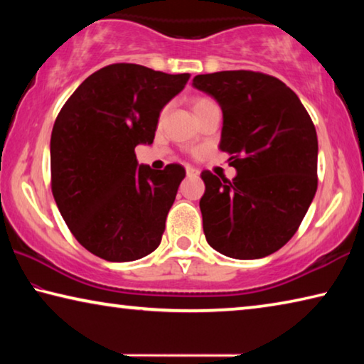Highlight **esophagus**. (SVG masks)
I'll use <instances>...</instances> for the list:
<instances>
[{
	"label": "esophagus",
	"mask_w": 364,
	"mask_h": 364,
	"mask_svg": "<svg viewBox=\"0 0 364 364\" xmlns=\"http://www.w3.org/2000/svg\"><path fill=\"white\" fill-rule=\"evenodd\" d=\"M186 175L191 178V176H199V170H196L193 167H186Z\"/></svg>",
	"instance_id": "esophagus-1"
}]
</instances>
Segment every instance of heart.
I'll use <instances>...</instances> for the list:
<instances>
[{"label":"heart","instance_id":"1","mask_svg":"<svg viewBox=\"0 0 364 364\" xmlns=\"http://www.w3.org/2000/svg\"><path fill=\"white\" fill-rule=\"evenodd\" d=\"M210 104H215V102L212 100H208V97H204V96H197V97H193V100H191V106H193L194 114L200 112L202 109L210 106Z\"/></svg>","mask_w":364,"mask_h":364}]
</instances>
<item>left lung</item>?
Returning a JSON list of instances; mask_svg holds the SVG:
<instances>
[{"mask_svg":"<svg viewBox=\"0 0 364 364\" xmlns=\"http://www.w3.org/2000/svg\"><path fill=\"white\" fill-rule=\"evenodd\" d=\"M193 86L220 104V149L231 154L237 171L232 181L202 171L207 242L237 260L271 255L299 230L315 197V125L299 96L267 73H205L196 75Z\"/></svg>","mask_w":364,"mask_h":364,"instance_id":"1","label":"left lung"}]
</instances>
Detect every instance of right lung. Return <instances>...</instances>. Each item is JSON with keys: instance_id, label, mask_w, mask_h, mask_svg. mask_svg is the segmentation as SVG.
Listing matches in <instances>:
<instances>
[{"instance_id": "right-lung-1", "label": "right lung", "mask_w": 364, "mask_h": 364, "mask_svg": "<svg viewBox=\"0 0 364 364\" xmlns=\"http://www.w3.org/2000/svg\"><path fill=\"white\" fill-rule=\"evenodd\" d=\"M189 73L112 64L95 72L60 109L51 133V189L60 215L86 250L133 262L159 247L186 171L139 165L138 144H152L160 110Z\"/></svg>"}]
</instances>
